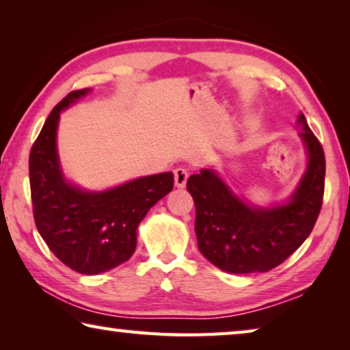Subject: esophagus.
I'll return each instance as SVG.
<instances>
[{
	"label": "esophagus",
	"instance_id": "1",
	"mask_svg": "<svg viewBox=\"0 0 350 350\" xmlns=\"http://www.w3.org/2000/svg\"><path fill=\"white\" fill-rule=\"evenodd\" d=\"M187 179H188V170L187 168L179 167V168L174 170V183H176L177 188L185 187Z\"/></svg>",
	"mask_w": 350,
	"mask_h": 350
}]
</instances>
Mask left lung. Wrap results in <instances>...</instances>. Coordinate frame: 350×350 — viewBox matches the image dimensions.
I'll list each match as a JSON object with an SVG mask.
<instances>
[{
  "mask_svg": "<svg viewBox=\"0 0 350 350\" xmlns=\"http://www.w3.org/2000/svg\"><path fill=\"white\" fill-rule=\"evenodd\" d=\"M298 125L309 163L287 204L258 208L236 196L216 171L189 176L187 189L196 205L198 247L217 269L242 275L269 271L312 233L323 205L325 157L304 114H299Z\"/></svg>",
  "mask_w": 350,
  "mask_h": 350,
  "instance_id": "8db88e82",
  "label": "left lung"
}]
</instances>
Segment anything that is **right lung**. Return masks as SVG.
I'll list each match as a JSON object with an SVG mask.
<instances>
[{"instance_id": "add662e5", "label": "right lung", "mask_w": 350, "mask_h": 350, "mask_svg": "<svg viewBox=\"0 0 350 350\" xmlns=\"http://www.w3.org/2000/svg\"><path fill=\"white\" fill-rule=\"evenodd\" d=\"M88 91L69 92L46 118L29 154V180L35 225L49 250L69 269L98 275L133 256L139 224L173 189L174 176H145L100 193L68 183L58 162V118Z\"/></svg>"}]
</instances>
